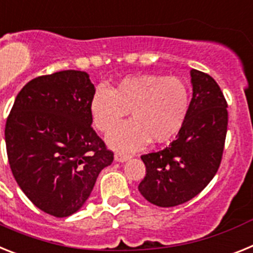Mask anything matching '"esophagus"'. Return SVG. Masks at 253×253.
I'll return each mask as SVG.
<instances>
[{
    "instance_id": "obj_1",
    "label": "esophagus",
    "mask_w": 253,
    "mask_h": 253,
    "mask_svg": "<svg viewBox=\"0 0 253 253\" xmlns=\"http://www.w3.org/2000/svg\"><path fill=\"white\" fill-rule=\"evenodd\" d=\"M128 159H131V155H127V154L117 153L114 155V160L118 162V163H124V162H127Z\"/></svg>"
}]
</instances>
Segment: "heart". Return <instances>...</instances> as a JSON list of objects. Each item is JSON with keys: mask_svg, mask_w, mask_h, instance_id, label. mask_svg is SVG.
<instances>
[{"mask_svg": "<svg viewBox=\"0 0 253 253\" xmlns=\"http://www.w3.org/2000/svg\"><path fill=\"white\" fill-rule=\"evenodd\" d=\"M190 93L178 78L141 74L122 79L112 90L98 87L89 103L93 125L104 133L122 123L128 111L133 121L107 137L112 149L137 150L162 144L179 132L187 117Z\"/></svg>", "mask_w": 253, "mask_h": 253, "instance_id": "heart-1", "label": "heart"}]
</instances>
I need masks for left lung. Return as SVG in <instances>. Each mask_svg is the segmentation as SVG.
I'll return each mask as SVG.
<instances>
[{"label": "left lung", "instance_id": "1", "mask_svg": "<svg viewBox=\"0 0 253 253\" xmlns=\"http://www.w3.org/2000/svg\"><path fill=\"white\" fill-rule=\"evenodd\" d=\"M192 99L187 117L168 148L142 155L146 175L139 191L149 203L172 208L187 203L214 178L227 135L228 112L216 81L191 70Z\"/></svg>", "mask_w": 253, "mask_h": 253}]
</instances>
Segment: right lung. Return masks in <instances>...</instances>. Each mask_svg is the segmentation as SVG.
Returning <instances> with one entry per match:
<instances>
[{"mask_svg": "<svg viewBox=\"0 0 253 253\" xmlns=\"http://www.w3.org/2000/svg\"><path fill=\"white\" fill-rule=\"evenodd\" d=\"M95 87L84 71H60L29 81L5 127L8 163L19 187L42 211H79L113 153L91 128Z\"/></svg>", "mask_w": 253, "mask_h": 253, "instance_id": "1", "label": "right lung"}]
</instances>
